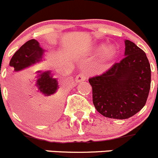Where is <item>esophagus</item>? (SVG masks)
<instances>
[{
	"label": "esophagus",
	"mask_w": 158,
	"mask_h": 158,
	"mask_svg": "<svg viewBox=\"0 0 158 158\" xmlns=\"http://www.w3.org/2000/svg\"><path fill=\"white\" fill-rule=\"evenodd\" d=\"M86 76L84 73H80L78 75H77V77H75V81L76 82H81V81H85Z\"/></svg>",
	"instance_id": "34e87169"
}]
</instances>
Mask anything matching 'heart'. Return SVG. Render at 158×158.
I'll return each mask as SVG.
<instances>
[{"mask_svg":"<svg viewBox=\"0 0 158 158\" xmlns=\"http://www.w3.org/2000/svg\"><path fill=\"white\" fill-rule=\"evenodd\" d=\"M104 49V51H103V57L105 59H109L113 56L114 52V49L112 46L109 45V46H107L105 48H104V44H100L97 47V51H101V50Z\"/></svg>","mask_w":158,"mask_h":158,"instance_id":"obj_1","label":"heart"}]
</instances>
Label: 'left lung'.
<instances>
[{"instance_id": "8db88e82", "label": "left lung", "mask_w": 158, "mask_h": 158, "mask_svg": "<svg viewBox=\"0 0 158 158\" xmlns=\"http://www.w3.org/2000/svg\"><path fill=\"white\" fill-rule=\"evenodd\" d=\"M124 44V58L101 75L89 79L95 108L114 119H127L140 111L151 88V66L146 54L131 40Z\"/></svg>"}]
</instances>
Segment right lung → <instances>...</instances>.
<instances>
[{"instance_id":"add662e5","label":"right lung","mask_w":158,"mask_h":158,"mask_svg":"<svg viewBox=\"0 0 158 158\" xmlns=\"http://www.w3.org/2000/svg\"><path fill=\"white\" fill-rule=\"evenodd\" d=\"M44 50L35 39L28 40L15 52L10 61L9 69V90L14 104L17 110L23 116L30 114L33 108H41L40 105L44 102L48 103L51 100L57 101L60 99V95H54L59 88L57 78L53 77L51 71H37L35 87L29 90L25 87L24 81V70L36 63L42 61ZM45 97H51L46 100Z\"/></svg>"}]
</instances>
